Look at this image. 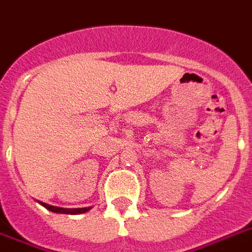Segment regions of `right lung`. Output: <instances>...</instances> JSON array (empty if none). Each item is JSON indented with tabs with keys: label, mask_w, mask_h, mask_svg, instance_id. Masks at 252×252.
Wrapping results in <instances>:
<instances>
[{
	"label": "right lung",
	"mask_w": 252,
	"mask_h": 252,
	"mask_svg": "<svg viewBox=\"0 0 252 252\" xmlns=\"http://www.w3.org/2000/svg\"><path fill=\"white\" fill-rule=\"evenodd\" d=\"M42 206H45L46 209H49L50 211L53 213H60V214H82L86 213L89 210L93 209V206H82V207H63V206H58V205H50L47 202H43V201H38Z\"/></svg>",
	"instance_id": "1"
}]
</instances>
